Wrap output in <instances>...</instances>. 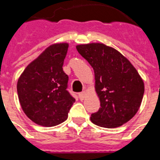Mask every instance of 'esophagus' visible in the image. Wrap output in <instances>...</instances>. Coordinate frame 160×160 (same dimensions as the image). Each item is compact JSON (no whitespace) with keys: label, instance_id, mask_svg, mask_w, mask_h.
<instances>
[{"label":"esophagus","instance_id":"esophagus-1","mask_svg":"<svg viewBox=\"0 0 160 160\" xmlns=\"http://www.w3.org/2000/svg\"><path fill=\"white\" fill-rule=\"evenodd\" d=\"M86 97V93L85 92H82L79 93V98H80V100H84Z\"/></svg>","mask_w":160,"mask_h":160}]
</instances>
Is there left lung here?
<instances>
[{
    "label": "left lung",
    "instance_id": "8db88e82",
    "mask_svg": "<svg viewBox=\"0 0 160 160\" xmlns=\"http://www.w3.org/2000/svg\"><path fill=\"white\" fill-rule=\"evenodd\" d=\"M76 49L95 74L101 108L92 114V122L105 128L128 122L139 109L144 94V83L137 69L121 53L104 44L79 45Z\"/></svg>",
    "mask_w": 160,
    "mask_h": 160
}]
</instances>
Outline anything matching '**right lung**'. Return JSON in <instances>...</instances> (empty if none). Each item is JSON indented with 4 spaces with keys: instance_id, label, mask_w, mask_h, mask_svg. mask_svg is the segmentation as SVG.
Listing matches in <instances>:
<instances>
[{
    "instance_id": "obj_1",
    "label": "right lung",
    "mask_w": 160,
    "mask_h": 160,
    "mask_svg": "<svg viewBox=\"0 0 160 160\" xmlns=\"http://www.w3.org/2000/svg\"><path fill=\"white\" fill-rule=\"evenodd\" d=\"M68 44H54L30 62L18 80V99L29 119L51 127L68 119L75 102L67 91L68 76L62 70Z\"/></svg>"
}]
</instances>
